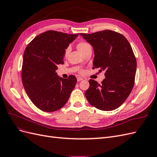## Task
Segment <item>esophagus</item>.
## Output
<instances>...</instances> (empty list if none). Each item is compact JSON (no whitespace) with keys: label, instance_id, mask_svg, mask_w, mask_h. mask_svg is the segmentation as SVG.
<instances>
[{"label":"esophagus","instance_id":"34e87169","mask_svg":"<svg viewBox=\"0 0 157 157\" xmlns=\"http://www.w3.org/2000/svg\"><path fill=\"white\" fill-rule=\"evenodd\" d=\"M83 80V78H82L81 77H78V78H77V81H78V82L81 81V80Z\"/></svg>","mask_w":157,"mask_h":157}]
</instances>
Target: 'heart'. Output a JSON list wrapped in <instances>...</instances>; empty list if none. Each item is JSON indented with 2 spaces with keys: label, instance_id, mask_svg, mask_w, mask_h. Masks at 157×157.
<instances>
[{
  "label": "heart",
  "instance_id": "1",
  "mask_svg": "<svg viewBox=\"0 0 157 157\" xmlns=\"http://www.w3.org/2000/svg\"><path fill=\"white\" fill-rule=\"evenodd\" d=\"M91 47V45H90L88 42H85V41H81V42H79L77 44V48L78 49V50L82 54L84 53V52L86 51L88 48H90ZM69 47H67V48H66L65 50V52H64V56H67V54H69Z\"/></svg>",
  "mask_w": 157,
  "mask_h": 157
}]
</instances>
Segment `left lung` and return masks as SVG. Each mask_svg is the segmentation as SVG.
<instances>
[{
  "mask_svg": "<svg viewBox=\"0 0 157 157\" xmlns=\"http://www.w3.org/2000/svg\"><path fill=\"white\" fill-rule=\"evenodd\" d=\"M80 35L93 46V69L105 71V78L100 84L93 79L89 80L85 96L96 108L114 110L125 101L134 87L137 67L134 52L129 42L119 33L107 29Z\"/></svg>",
  "mask_w": 157,
  "mask_h": 157,
  "instance_id": "8db88e82",
  "label": "left lung"
}]
</instances>
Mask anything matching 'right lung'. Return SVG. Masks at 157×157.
Masks as SVG:
<instances>
[{"mask_svg": "<svg viewBox=\"0 0 157 157\" xmlns=\"http://www.w3.org/2000/svg\"><path fill=\"white\" fill-rule=\"evenodd\" d=\"M78 34L47 31L37 35L23 54L21 80L27 96L40 110L54 112L67 102L77 78L58 77V65L63 64L65 50Z\"/></svg>", "mask_w": 157, "mask_h": 157, "instance_id": "add662e5", "label": "right lung"}]
</instances>
